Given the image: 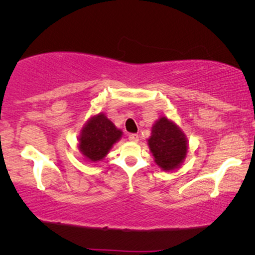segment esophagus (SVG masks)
<instances>
[{"label": "esophagus", "instance_id": "obj_1", "mask_svg": "<svg viewBox=\"0 0 255 255\" xmlns=\"http://www.w3.org/2000/svg\"><path fill=\"white\" fill-rule=\"evenodd\" d=\"M128 140H130V141H138L139 140V135L137 133L128 134Z\"/></svg>", "mask_w": 255, "mask_h": 255}]
</instances>
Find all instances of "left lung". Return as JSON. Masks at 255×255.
Instances as JSON below:
<instances>
[{"label":"left lung","instance_id":"obj_1","mask_svg":"<svg viewBox=\"0 0 255 255\" xmlns=\"http://www.w3.org/2000/svg\"><path fill=\"white\" fill-rule=\"evenodd\" d=\"M148 145L155 162L162 169H174L187 154L186 137L173 122L165 117L160 118L152 128Z\"/></svg>","mask_w":255,"mask_h":255}]
</instances>
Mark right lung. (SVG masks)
I'll use <instances>...</instances> for the list:
<instances>
[{
	"mask_svg": "<svg viewBox=\"0 0 255 255\" xmlns=\"http://www.w3.org/2000/svg\"><path fill=\"white\" fill-rule=\"evenodd\" d=\"M122 131L104 116L99 114L93 117L80 135V149L92 161L102 160L115 142L121 138Z\"/></svg>",
	"mask_w": 255,
	"mask_h": 255,
	"instance_id": "right-lung-1",
	"label": "right lung"
}]
</instances>
